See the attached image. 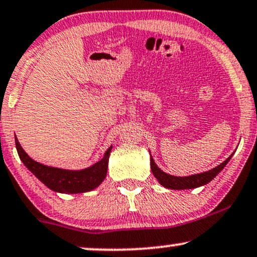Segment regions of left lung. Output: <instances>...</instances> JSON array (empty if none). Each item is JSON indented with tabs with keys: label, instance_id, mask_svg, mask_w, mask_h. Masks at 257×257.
Segmentation results:
<instances>
[{
	"label": "left lung",
	"instance_id": "left-lung-1",
	"mask_svg": "<svg viewBox=\"0 0 257 257\" xmlns=\"http://www.w3.org/2000/svg\"><path fill=\"white\" fill-rule=\"evenodd\" d=\"M236 152V151H234ZM234 152L231 154L230 157L226 160H224L220 165L215 166L208 171L200 172V174L190 175V176H184V177H181V176H172L170 174H166L164 172L162 169L157 165L154 159L151 156V170H152L154 177L158 179V182L163 185L164 188H168V189H175V190H184V189H194V188L202 187L207 183L212 181L213 178H215L219 172H221V170L226 166V164L230 162V159L232 158Z\"/></svg>",
	"mask_w": 257,
	"mask_h": 257
}]
</instances>
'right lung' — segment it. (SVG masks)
I'll list each match as a JSON object with an SVG mask.
<instances>
[{"label": "right lung", "mask_w": 257, "mask_h": 257, "mask_svg": "<svg viewBox=\"0 0 257 257\" xmlns=\"http://www.w3.org/2000/svg\"><path fill=\"white\" fill-rule=\"evenodd\" d=\"M15 146H17L18 154L25 166L49 189L62 194L87 193V191L99 187L106 177L109 157L111 150H112V146H110L105 151L103 158L88 168L81 170H67L48 166L33 160L25 152L17 138H15Z\"/></svg>", "instance_id": "right-lung-1"}]
</instances>
